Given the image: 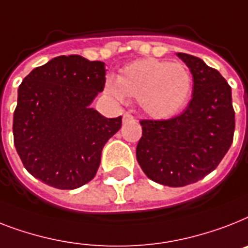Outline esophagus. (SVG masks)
Returning a JSON list of instances; mask_svg holds the SVG:
<instances>
[{"instance_id":"esophagus-1","label":"esophagus","mask_w":248,"mask_h":248,"mask_svg":"<svg viewBox=\"0 0 248 248\" xmlns=\"http://www.w3.org/2000/svg\"><path fill=\"white\" fill-rule=\"evenodd\" d=\"M130 121H134V116L130 113H124V122L126 124V122H130Z\"/></svg>"}]
</instances>
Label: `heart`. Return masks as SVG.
Returning <instances> with one entry per match:
<instances>
[{"instance_id":"heart-1","label":"heart","mask_w":248,"mask_h":248,"mask_svg":"<svg viewBox=\"0 0 248 248\" xmlns=\"http://www.w3.org/2000/svg\"><path fill=\"white\" fill-rule=\"evenodd\" d=\"M194 78L188 67L158 58L130 62L116 80L106 82L109 95L139 100L145 113L156 120L176 116L187 106L192 94Z\"/></svg>"}]
</instances>
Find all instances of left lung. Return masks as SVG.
Returning a JSON list of instances; mask_svg holds the SVG:
<instances>
[{"instance_id": "left-lung-1", "label": "left lung", "mask_w": 248, "mask_h": 248, "mask_svg": "<svg viewBox=\"0 0 248 248\" xmlns=\"http://www.w3.org/2000/svg\"><path fill=\"white\" fill-rule=\"evenodd\" d=\"M194 78L192 99L183 113L170 120H142L136 159L152 181L182 187L218 167L233 141L232 90L219 71L202 60L177 53Z\"/></svg>"}]
</instances>
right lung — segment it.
Listing matches in <instances>:
<instances>
[{"label": "right lung", "instance_id": "1", "mask_svg": "<svg viewBox=\"0 0 248 248\" xmlns=\"http://www.w3.org/2000/svg\"><path fill=\"white\" fill-rule=\"evenodd\" d=\"M106 84L104 62L71 54L34 68L20 84L14 144L26 170L48 186L74 190L94 178L122 117L90 108Z\"/></svg>", "mask_w": 248, "mask_h": 248}]
</instances>
